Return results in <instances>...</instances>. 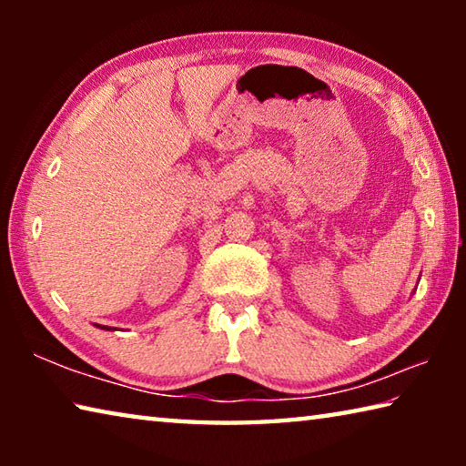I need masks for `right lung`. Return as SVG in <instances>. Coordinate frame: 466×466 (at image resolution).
<instances>
[{
    "label": "right lung",
    "mask_w": 466,
    "mask_h": 466,
    "mask_svg": "<svg viewBox=\"0 0 466 466\" xmlns=\"http://www.w3.org/2000/svg\"><path fill=\"white\" fill-rule=\"evenodd\" d=\"M96 327H100V329H106V330H113V327H102V325H96Z\"/></svg>",
    "instance_id": "right-lung-1"
}]
</instances>
